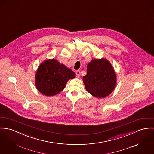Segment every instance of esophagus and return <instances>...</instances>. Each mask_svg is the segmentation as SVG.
<instances>
[{"instance_id":"esophagus-1","label":"esophagus","mask_w":154,"mask_h":154,"mask_svg":"<svg viewBox=\"0 0 154 154\" xmlns=\"http://www.w3.org/2000/svg\"><path fill=\"white\" fill-rule=\"evenodd\" d=\"M75 74H76V76L77 77H79L80 76V71L79 70H77L75 72Z\"/></svg>"}]
</instances>
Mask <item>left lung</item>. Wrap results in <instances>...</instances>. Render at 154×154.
<instances>
[{
  "instance_id": "8db88e82",
  "label": "left lung",
  "mask_w": 154,
  "mask_h": 154,
  "mask_svg": "<svg viewBox=\"0 0 154 154\" xmlns=\"http://www.w3.org/2000/svg\"><path fill=\"white\" fill-rule=\"evenodd\" d=\"M87 91L97 98L110 94L116 84V74L110 63L105 59L92 60L83 77Z\"/></svg>"
}]
</instances>
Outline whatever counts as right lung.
<instances>
[{
    "instance_id": "obj_1",
    "label": "right lung",
    "mask_w": 154,
    "mask_h": 154,
    "mask_svg": "<svg viewBox=\"0 0 154 154\" xmlns=\"http://www.w3.org/2000/svg\"><path fill=\"white\" fill-rule=\"evenodd\" d=\"M75 77L71 69L56 60H48L39 66L35 74V85L43 95L52 96L61 92L68 80Z\"/></svg>"
}]
</instances>
